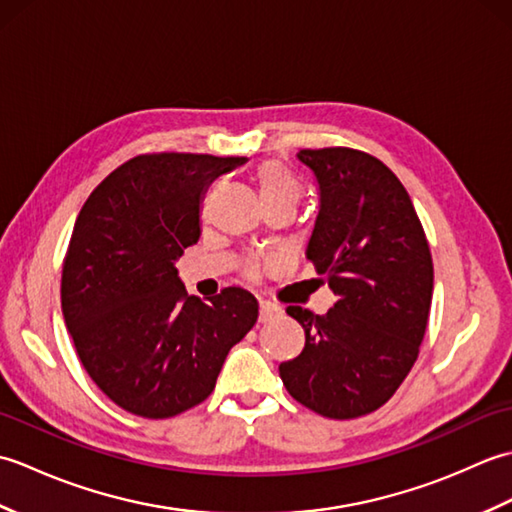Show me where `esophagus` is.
I'll return each mask as SVG.
<instances>
[{
    "label": "esophagus",
    "instance_id": "esophagus-1",
    "mask_svg": "<svg viewBox=\"0 0 512 512\" xmlns=\"http://www.w3.org/2000/svg\"><path fill=\"white\" fill-rule=\"evenodd\" d=\"M279 312V308L275 306V303H268V301H259V321L266 323L275 317V314Z\"/></svg>",
    "mask_w": 512,
    "mask_h": 512
}]
</instances>
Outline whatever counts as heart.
Returning a JSON list of instances; mask_svg holds the SVG:
<instances>
[{"instance_id":"1","label":"heart","mask_w":512,"mask_h":512,"mask_svg":"<svg viewBox=\"0 0 512 512\" xmlns=\"http://www.w3.org/2000/svg\"><path fill=\"white\" fill-rule=\"evenodd\" d=\"M255 184L264 206L270 204H292L301 198V184L288 167L277 160H266L255 169Z\"/></svg>"}]
</instances>
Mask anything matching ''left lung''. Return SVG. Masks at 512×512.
<instances>
[{
    "label": "left lung",
    "mask_w": 512,
    "mask_h": 512,
    "mask_svg": "<svg viewBox=\"0 0 512 512\" xmlns=\"http://www.w3.org/2000/svg\"><path fill=\"white\" fill-rule=\"evenodd\" d=\"M319 182L306 255L336 295L312 314L288 306L303 352L279 365L288 394L325 418L372 413L396 394L427 330L433 262L424 228L394 171L350 147L301 149Z\"/></svg>",
    "instance_id": "obj_1"
}]
</instances>
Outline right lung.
Returning <instances> with one entry per match:
<instances>
[{"label":"right lung","mask_w":512,"mask_h":512,"mask_svg":"<svg viewBox=\"0 0 512 512\" xmlns=\"http://www.w3.org/2000/svg\"><path fill=\"white\" fill-rule=\"evenodd\" d=\"M244 158L143 154L114 169L76 217L61 310L85 372L118 407L171 418L211 396L231 347L253 328L257 299L224 288L187 295L176 262L200 239L209 184Z\"/></svg>","instance_id":"add662e5"}]
</instances>
